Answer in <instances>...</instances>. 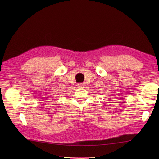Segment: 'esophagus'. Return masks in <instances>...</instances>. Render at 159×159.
Segmentation results:
<instances>
[{
  "mask_svg": "<svg viewBox=\"0 0 159 159\" xmlns=\"http://www.w3.org/2000/svg\"><path fill=\"white\" fill-rule=\"evenodd\" d=\"M84 85H84V84H83V83H80V84H77V86H78V88H84Z\"/></svg>",
  "mask_w": 159,
  "mask_h": 159,
  "instance_id": "obj_1",
  "label": "esophagus"
}]
</instances>
